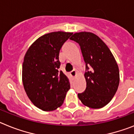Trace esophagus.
<instances>
[{
  "label": "esophagus",
  "mask_w": 134,
  "mask_h": 134,
  "mask_svg": "<svg viewBox=\"0 0 134 134\" xmlns=\"http://www.w3.org/2000/svg\"><path fill=\"white\" fill-rule=\"evenodd\" d=\"M70 75H71V77H75L77 75V72L75 70H73L72 71L70 72Z\"/></svg>",
  "instance_id": "obj_1"
}]
</instances>
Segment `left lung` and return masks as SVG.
Wrapping results in <instances>:
<instances>
[{
  "mask_svg": "<svg viewBox=\"0 0 134 134\" xmlns=\"http://www.w3.org/2000/svg\"><path fill=\"white\" fill-rule=\"evenodd\" d=\"M70 40L78 43L86 63V88L79 93V99L85 106L100 109L109 103L119 83L117 63L108 46L91 32L74 34Z\"/></svg>",
  "mask_w": 134,
  "mask_h": 134,
  "instance_id": "1",
  "label": "left lung"
}]
</instances>
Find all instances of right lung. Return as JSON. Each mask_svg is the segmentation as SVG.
<instances>
[{
    "mask_svg": "<svg viewBox=\"0 0 134 134\" xmlns=\"http://www.w3.org/2000/svg\"><path fill=\"white\" fill-rule=\"evenodd\" d=\"M73 34L54 32L40 37L29 48L22 66V81L27 95L36 107L52 111L64 102L70 83L59 71L60 50Z\"/></svg>",
    "mask_w": 134,
    "mask_h": 134,
    "instance_id": "add662e5",
    "label": "right lung"
}]
</instances>
